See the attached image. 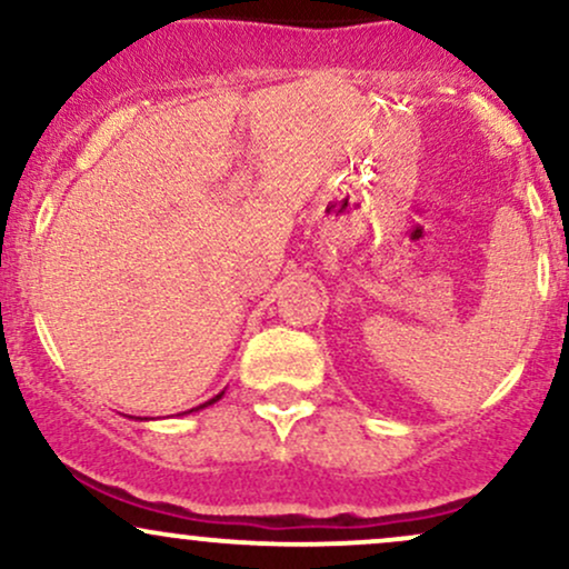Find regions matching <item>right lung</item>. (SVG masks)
<instances>
[{
    "label": "right lung",
    "instance_id": "obj_1",
    "mask_svg": "<svg viewBox=\"0 0 569 569\" xmlns=\"http://www.w3.org/2000/svg\"><path fill=\"white\" fill-rule=\"evenodd\" d=\"M221 396H224V390H221V393H219V396H213V398H211V401H206V403H200V407H194V409H189V411H200V409H206V407H211V403H217V401H219V398H221Z\"/></svg>",
    "mask_w": 569,
    "mask_h": 569
}]
</instances>
